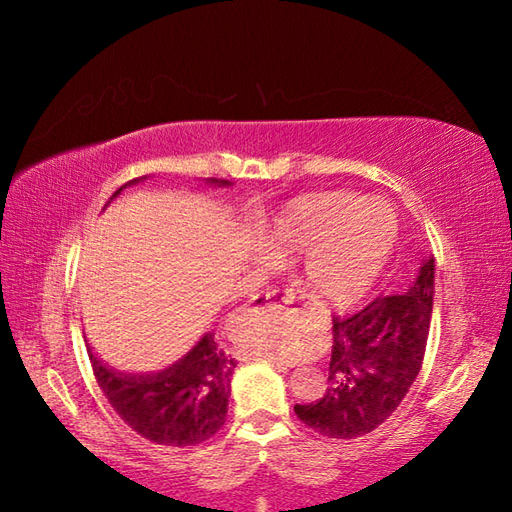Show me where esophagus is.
Instances as JSON below:
<instances>
[{
	"label": "esophagus",
	"instance_id": "esophagus-1",
	"mask_svg": "<svg viewBox=\"0 0 512 512\" xmlns=\"http://www.w3.org/2000/svg\"><path fill=\"white\" fill-rule=\"evenodd\" d=\"M297 310H301V301L290 288L270 290V292H264V295L255 297V301L242 310V317L253 319V317H264V314H281V312H297ZM248 356H255V354H248ZM277 367L286 369L281 363H277Z\"/></svg>",
	"mask_w": 512,
	"mask_h": 512
}]
</instances>
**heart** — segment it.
<instances>
[{
  "label": "heart",
  "mask_w": 512,
  "mask_h": 512,
  "mask_svg": "<svg viewBox=\"0 0 512 512\" xmlns=\"http://www.w3.org/2000/svg\"><path fill=\"white\" fill-rule=\"evenodd\" d=\"M266 244L288 255H306L303 281L328 306L361 299L383 273L398 239V220L383 202H365L350 191H317L290 200L262 226ZM257 354L290 361L301 354L295 339H264Z\"/></svg>",
  "instance_id": "1"
}]
</instances>
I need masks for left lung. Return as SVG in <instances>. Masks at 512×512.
Wrapping results in <instances>:
<instances>
[{
    "label": "left lung",
    "instance_id": "8db88e82",
    "mask_svg": "<svg viewBox=\"0 0 512 512\" xmlns=\"http://www.w3.org/2000/svg\"><path fill=\"white\" fill-rule=\"evenodd\" d=\"M436 264L424 259L405 295H380L352 317H334L328 389L297 418L328 438H361L398 409L416 380L433 310Z\"/></svg>",
    "mask_w": 512,
    "mask_h": 512
}]
</instances>
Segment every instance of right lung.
<instances>
[{"instance_id":"right-lung-1","label":"right lung","mask_w":512,"mask_h":512,"mask_svg":"<svg viewBox=\"0 0 512 512\" xmlns=\"http://www.w3.org/2000/svg\"><path fill=\"white\" fill-rule=\"evenodd\" d=\"M136 178L129 184H136ZM231 187L228 180H206ZM125 187L118 189L112 200ZM96 383L114 411L138 436L165 447H195L226 422L235 358L228 356L213 332H206L180 361L156 374H123L96 358L88 345Z\"/></svg>"}]
</instances>
